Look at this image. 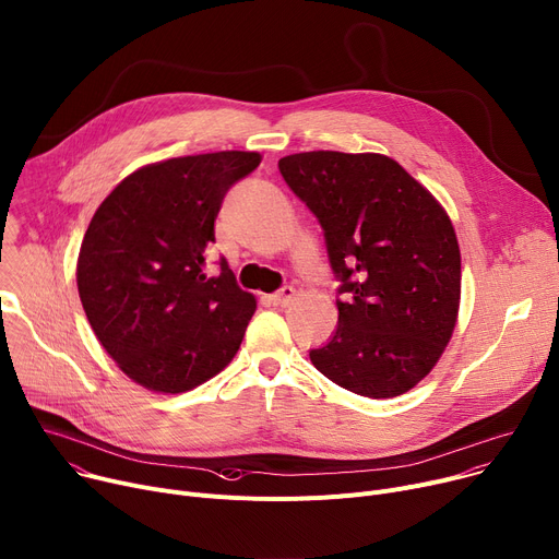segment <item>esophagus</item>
<instances>
[{
  "label": "esophagus",
  "instance_id": "esophagus-1",
  "mask_svg": "<svg viewBox=\"0 0 559 559\" xmlns=\"http://www.w3.org/2000/svg\"><path fill=\"white\" fill-rule=\"evenodd\" d=\"M293 297H295V288L293 286H282L269 299H271V305H275V307H288L293 302Z\"/></svg>",
  "mask_w": 559,
  "mask_h": 559
}]
</instances>
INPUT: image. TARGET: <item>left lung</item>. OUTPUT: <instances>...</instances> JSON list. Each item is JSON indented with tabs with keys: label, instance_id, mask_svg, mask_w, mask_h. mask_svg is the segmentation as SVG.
Returning <instances> with one entry per match:
<instances>
[{
	"label": "left lung",
	"instance_id": "left-lung-1",
	"mask_svg": "<svg viewBox=\"0 0 559 559\" xmlns=\"http://www.w3.org/2000/svg\"><path fill=\"white\" fill-rule=\"evenodd\" d=\"M280 171L322 226L345 295L311 362L358 396L409 392L441 358L459 313L461 252L445 210L382 154L302 152L280 158Z\"/></svg>",
	"mask_w": 559,
	"mask_h": 559
}]
</instances>
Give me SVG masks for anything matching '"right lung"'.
Instances as JSON below:
<instances>
[{"label":"right lung","instance_id":"add662e5","mask_svg":"<svg viewBox=\"0 0 559 559\" xmlns=\"http://www.w3.org/2000/svg\"><path fill=\"white\" fill-rule=\"evenodd\" d=\"M257 152L145 165L100 203L78 257V293L105 352L152 392L181 394L217 376L254 313L228 262L205 269L228 190Z\"/></svg>","mask_w":559,"mask_h":559}]
</instances>
